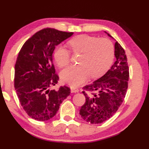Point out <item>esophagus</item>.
<instances>
[{"instance_id":"obj_1","label":"esophagus","mask_w":149,"mask_h":149,"mask_svg":"<svg viewBox=\"0 0 149 149\" xmlns=\"http://www.w3.org/2000/svg\"><path fill=\"white\" fill-rule=\"evenodd\" d=\"M71 92H72V93H78L79 92V89L77 88H71Z\"/></svg>"}]
</instances>
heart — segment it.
<instances>
[{
  "mask_svg": "<svg viewBox=\"0 0 149 149\" xmlns=\"http://www.w3.org/2000/svg\"><path fill=\"white\" fill-rule=\"evenodd\" d=\"M74 53H81L79 65H71L61 73L64 83L77 86L86 80L88 77L96 78L103 75L111 65L114 58V47L107 38L79 35L69 41ZM54 60L60 68L69 65L71 51L62 45L57 46L54 51Z\"/></svg>",
  "mask_w": 149,
  "mask_h": 149,
  "instance_id": "heart-1",
  "label": "heart"
}]
</instances>
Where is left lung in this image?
Returning <instances> with one entry per match:
<instances>
[{
    "label": "left lung",
    "instance_id": "8db88e82",
    "mask_svg": "<svg viewBox=\"0 0 149 149\" xmlns=\"http://www.w3.org/2000/svg\"><path fill=\"white\" fill-rule=\"evenodd\" d=\"M115 56L116 62L103 76L83 87L86 102L79 114L87 122L96 124L108 120L117 112L126 95L129 68L124 49L118 42L115 44ZM85 91L91 94L88 95Z\"/></svg>",
    "mask_w": 149,
    "mask_h": 149
}]
</instances>
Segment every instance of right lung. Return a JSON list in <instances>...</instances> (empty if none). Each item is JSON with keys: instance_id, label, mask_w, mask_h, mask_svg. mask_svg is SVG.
<instances>
[{"instance_id": "add662e5", "label": "right lung", "mask_w": 149, "mask_h": 149, "mask_svg": "<svg viewBox=\"0 0 149 149\" xmlns=\"http://www.w3.org/2000/svg\"><path fill=\"white\" fill-rule=\"evenodd\" d=\"M74 34L53 28L40 30L21 49L15 65L14 86L19 102L27 114L37 121L51 119L63 100L70 95V88H48L58 82L53 63L56 46Z\"/></svg>"}]
</instances>
